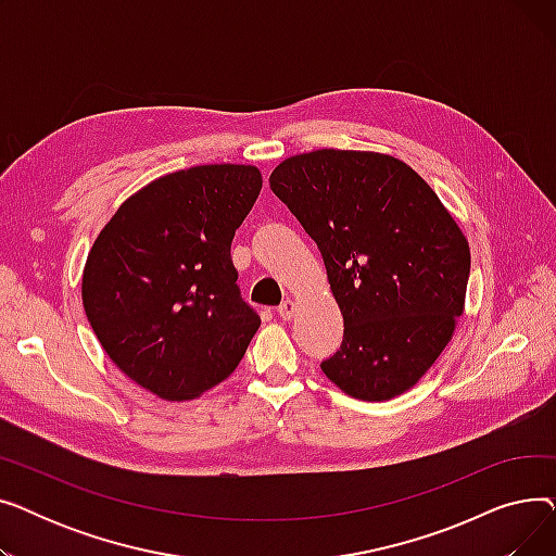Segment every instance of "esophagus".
Returning <instances> with one entry per match:
<instances>
[{
	"mask_svg": "<svg viewBox=\"0 0 556 556\" xmlns=\"http://www.w3.org/2000/svg\"><path fill=\"white\" fill-rule=\"evenodd\" d=\"M295 311H298V304L293 302V300H286L279 308H277V315L281 317V319H290L295 315Z\"/></svg>",
	"mask_w": 556,
	"mask_h": 556,
	"instance_id": "1",
	"label": "esophagus"
}]
</instances>
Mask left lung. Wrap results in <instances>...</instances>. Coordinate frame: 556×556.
<instances>
[{
    "instance_id": "8db88e82",
    "label": "left lung",
    "mask_w": 556,
    "mask_h": 556,
    "mask_svg": "<svg viewBox=\"0 0 556 556\" xmlns=\"http://www.w3.org/2000/svg\"><path fill=\"white\" fill-rule=\"evenodd\" d=\"M270 189L317 243L344 317L342 344L319 367L354 399L410 390L464 308L471 252L453 216L410 166L378 153L288 157Z\"/></svg>"
}]
</instances>
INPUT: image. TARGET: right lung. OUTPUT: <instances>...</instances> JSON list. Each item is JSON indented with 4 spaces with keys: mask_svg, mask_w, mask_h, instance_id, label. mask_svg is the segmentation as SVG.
I'll return each mask as SVG.
<instances>
[{
    "mask_svg": "<svg viewBox=\"0 0 556 556\" xmlns=\"http://www.w3.org/2000/svg\"><path fill=\"white\" fill-rule=\"evenodd\" d=\"M258 191L254 166L175 170L128 198L99 233L83 306L137 386L185 401L241 363L261 317L241 298L229 250Z\"/></svg>",
    "mask_w": 556,
    "mask_h": 556,
    "instance_id": "add662e5",
    "label": "right lung"
}]
</instances>
